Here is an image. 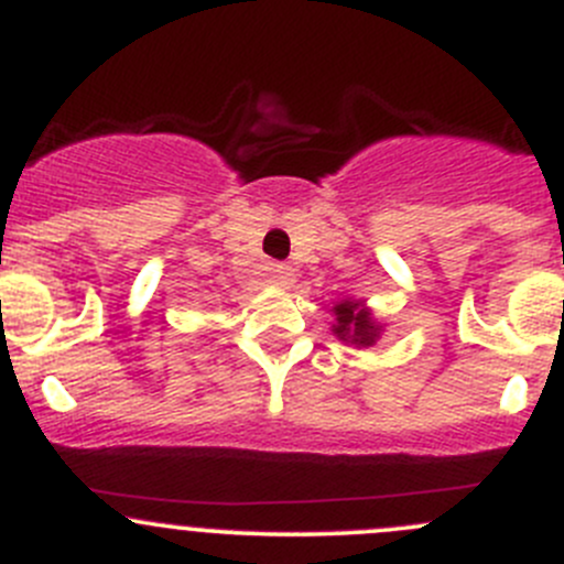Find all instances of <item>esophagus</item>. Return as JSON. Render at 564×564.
Here are the masks:
<instances>
[{"label":"esophagus","instance_id":"34e87169","mask_svg":"<svg viewBox=\"0 0 564 564\" xmlns=\"http://www.w3.org/2000/svg\"><path fill=\"white\" fill-rule=\"evenodd\" d=\"M292 281H294V270L289 264L267 267V283H272V286H289Z\"/></svg>","mask_w":564,"mask_h":564}]
</instances>
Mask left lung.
I'll list each match as a JSON object with an SVG mask.
<instances>
[{
    "mask_svg": "<svg viewBox=\"0 0 564 564\" xmlns=\"http://www.w3.org/2000/svg\"><path fill=\"white\" fill-rule=\"evenodd\" d=\"M333 333L338 335L340 340L355 344L357 349L377 344L379 333H382V324H377V318H373L371 311L366 308L362 300H340L333 308Z\"/></svg>",
    "mask_w": 564,
    "mask_h": 564,
    "instance_id": "8db88e82",
    "label": "left lung"
}]
</instances>
